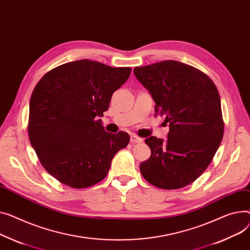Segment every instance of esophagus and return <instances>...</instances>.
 I'll use <instances>...</instances> for the list:
<instances>
[{
	"label": "esophagus",
	"instance_id": "esophagus-1",
	"mask_svg": "<svg viewBox=\"0 0 250 250\" xmlns=\"http://www.w3.org/2000/svg\"><path fill=\"white\" fill-rule=\"evenodd\" d=\"M144 140L140 137H138L137 135H131L130 136V143L131 144H140V143H143Z\"/></svg>",
	"mask_w": 250,
	"mask_h": 250
}]
</instances>
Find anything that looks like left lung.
<instances>
[{
  "label": "left lung",
  "instance_id": "left-lung-1",
  "mask_svg": "<svg viewBox=\"0 0 250 250\" xmlns=\"http://www.w3.org/2000/svg\"><path fill=\"white\" fill-rule=\"evenodd\" d=\"M134 73L170 128L166 141L146 139L152 155L140 165L141 173L161 189L185 187L207 169L222 141L218 90L205 73L175 60L135 67Z\"/></svg>",
  "mask_w": 250,
  "mask_h": 250
}]
</instances>
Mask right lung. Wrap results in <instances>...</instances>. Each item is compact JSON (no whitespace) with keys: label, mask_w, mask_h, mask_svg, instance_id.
<instances>
[{"label":"right lung","mask_w":250,"mask_h":250,"mask_svg":"<svg viewBox=\"0 0 250 250\" xmlns=\"http://www.w3.org/2000/svg\"><path fill=\"white\" fill-rule=\"evenodd\" d=\"M130 71L82 59L58 66L37 83L30 101L29 139L44 169L62 184L77 189L97 184L128 145V134L105 131L97 118Z\"/></svg>","instance_id":"1"}]
</instances>
